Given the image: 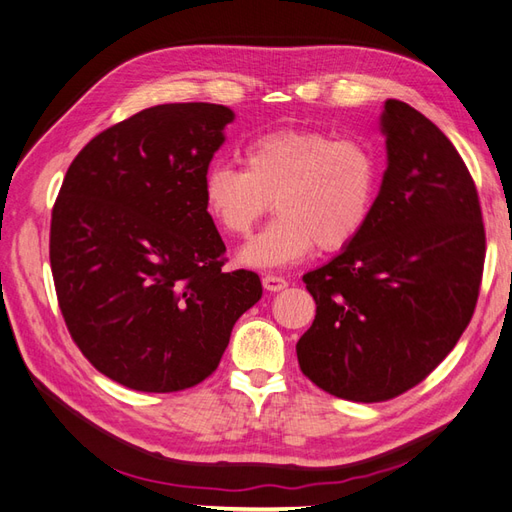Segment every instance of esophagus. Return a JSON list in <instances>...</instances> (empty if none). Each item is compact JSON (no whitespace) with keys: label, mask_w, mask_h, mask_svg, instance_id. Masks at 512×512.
I'll use <instances>...</instances> for the list:
<instances>
[{"label":"esophagus","mask_w":512,"mask_h":512,"mask_svg":"<svg viewBox=\"0 0 512 512\" xmlns=\"http://www.w3.org/2000/svg\"><path fill=\"white\" fill-rule=\"evenodd\" d=\"M261 283H264V288L270 292H279L283 288H288V279L279 275H264L261 277Z\"/></svg>","instance_id":"obj_1"}]
</instances>
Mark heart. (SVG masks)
<instances>
[{
    "label": "heart",
    "mask_w": 512,
    "mask_h": 512,
    "mask_svg": "<svg viewBox=\"0 0 512 512\" xmlns=\"http://www.w3.org/2000/svg\"><path fill=\"white\" fill-rule=\"evenodd\" d=\"M244 170L216 163L202 196L220 227L248 237L275 207L279 216L242 248L255 268H281L312 253L340 251L360 237L382 183V157L366 139L318 128H275L242 148Z\"/></svg>",
    "instance_id": "obj_1"
}]
</instances>
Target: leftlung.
Wrapping results in <instances>:
<instances>
[{"mask_svg": "<svg viewBox=\"0 0 512 512\" xmlns=\"http://www.w3.org/2000/svg\"><path fill=\"white\" fill-rule=\"evenodd\" d=\"M388 168L366 229L303 275L316 301L303 375L347 401L395 399L456 347L478 303L486 233L473 176L410 104L386 100Z\"/></svg>", "mask_w": 512, "mask_h": 512, "instance_id": "obj_1", "label": "left lung"}]
</instances>
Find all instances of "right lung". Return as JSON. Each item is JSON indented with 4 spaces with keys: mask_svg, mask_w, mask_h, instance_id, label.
Masks as SVG:
<instances>
[{
    "mask_svg": "<svg viewBox=\"0 0 512 512\" xmlns=\"http://www.w3.org/2000/svg\"><path fill=\"white\" fill-rule=\"evenodd\" d=\"M233 111L159 104L95 135L52 209L50 264L71 340L113 382L178 392L216 371L231 329L261 299L227 246L202 178Z\"/></svg>",
    "mask_w": 512,
    "mask_h": 512,
    "instance_id": "add662e5",
    "label": "right lung"
}]
</instances>
